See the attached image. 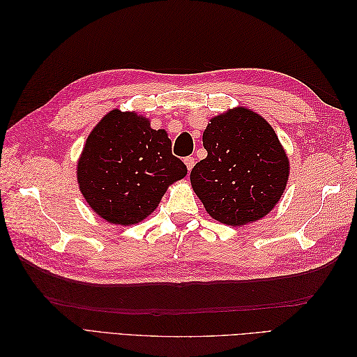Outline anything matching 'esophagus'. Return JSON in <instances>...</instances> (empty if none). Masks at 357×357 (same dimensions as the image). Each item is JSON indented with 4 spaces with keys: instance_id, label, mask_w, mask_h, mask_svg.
Returning a JSON list of instances; mask_svg holds the SVG:
<instances>
[{
    "instance_id": "34e87169",
    "label": "esophagus",
    "mask_w": 357,
    "mask_h": 357,
    "mask_svg": "<svg viewBox=\"0 0 357 357\" xmlns=\"http://www.w3.org/2000/svg\"><path fill=\"white\" fill-rule=\"evenodd\" d=\"M185 164H186V167H188V171L190 172L192 171V168H193V165H195V158H186L185 159Z\"/></svg>"
}]
</instances>
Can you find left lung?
I'll return each mask as SVG.
<instances>
[{
	"label": "left lung",
	"mask_w": 357,
	"mask_h": 357,
	"mask_svg": "<svg viewBox=\"0 0 357 357\" xmlns=\"http://www.w3.org/2000/svg\"><path fill=\"white\" fill-rule=\"evenodd\" d=\"M202 144L207 158L190 172L193 192L214 220L243 226L271 211L287 186L289 158L261 114L235 107L210 119Z\"/></svg>",
	"instance_id": "8db88e82"
}]
</instances>
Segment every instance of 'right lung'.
<instances>
[{"mask_svg":"<svg viewBox=\"0 0 357 357\" xmlns=\"http://www.w3.org/2000/svg\"><path fill=\"white\" fill-rule=\"evenodd\" d=\"M186 174L165 129L156 131L147 117L119 109L96 123L77 160L84 201L101 219L122 226L144 220Z\"/></svg>","mask_w":357,"mask_h":357,"instance_id":"right-lung-1","label":"right lung"}]
</instances>
